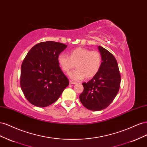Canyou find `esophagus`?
<instances>
[{"instance_id": "1", "label": "esophagus", "mask_w": 147, "mask_h": 147, "mask_svg": "<svg viewBox=\"0 0 147 147\" xmlns=\"http://www.w3.org/2000/svg\"><path fill=\"white\" fill-rule=\"evenodd\" d=\"M70 84H76V82H73V81H72V80H70Z\"/></svg>"}]
</instances>
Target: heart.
Masks as SVG:
<instances>
[{
  "label": "heart",
  "instance_id": "1",
  "mask_svg": "<svg viewBox=\"0 0 147 147\" xmlns=\"http://www.w3.org/2000/svg\"><path fill=\"white\" fill-rule=\"evenodd\" d=\"M57 62L64 72L73 68L76 69L68 73L69 77L75 81H80L84 78H91L98 73L102 65V56L97 51H90L82 47L75 48L68 56L61 53L57 57Z\"/></svg>",
  "mask_w": 147,
  "mask_h": 147
}]
</instances>
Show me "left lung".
I'll use <instances>...</instances> for the list:
<instances>
[{
  "label": "left lung",
  "mask_w": 147,
  "mask_h": 147,
  "mask_svg": "<svg viewBox=\"0 0 147 147\" xmlns=\"http://www.w3.org/2000/svg\"><path fill=\"white\" fill-rule=\"evenodd\" d=\"M102 56L100 69L87 83H83V92L80 100L84 107L92 111L102 110L113 102L117 96L121 83V76L117 61L114 56L100 46Z\"/></svg>",
  "instance_id": "obj_1"
}]
</instances>
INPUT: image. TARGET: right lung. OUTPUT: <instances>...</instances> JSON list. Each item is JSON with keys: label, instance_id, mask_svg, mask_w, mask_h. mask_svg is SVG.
Wrapping results in <instances>:
<instances>
[{"label": "right lung", "instance_id": "1", "mask_svg": "<svg viewBox=\"0 0 147 147\" xmlns=\"http://www.w3.org/2000/svg\"><path fill=\"white\" fill-rule=\"evenodd\" d=\"M67 47L59 42H43L28 53L21 65L20 85L30 104L38 107L50 105L69 85L57 62V57Z\"/></svg>", "mask_w": 147, "mask_h": 147}]
</instances>
